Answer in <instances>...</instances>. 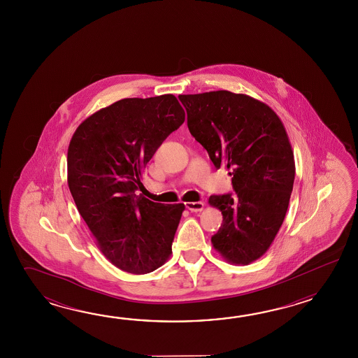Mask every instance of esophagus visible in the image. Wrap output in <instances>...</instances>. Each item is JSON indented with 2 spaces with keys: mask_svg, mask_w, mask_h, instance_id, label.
I'll use <instances>...</instances> for the list:
<instances>
[{
  "mask_svg": "<svg viewBox=\"0 0 358 358\" xmlns=\"http://www.w3.org/2000/svg\"><path fill=\"white\" fill-rule=\"evenodd\" d=\"M203 202H187L185 207L189 210L190 213H199L203 210Z\"/></svg>",
  "mask_w": 358,
  "mask_h": 358,
  "instance_id": "obj_1",
  "label": "esophagus"
}]
</instances>
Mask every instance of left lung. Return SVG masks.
I'll return each instance as SVG.
<instances>
[{
	"label": "left lung",
	"mask_w": 358,
	"mask_h": 358,
	"mask_svg": "<svg viewBox=\"0 0 358 358\" xmlns=\"http://www.w3.org/2000/svg\"><path fill=\"white\" fill-rule=\"evenodd\" d=\"M188 129L216 169L233 176L236 196H211L222 224L213 248L234 265L259 259L274 242L289 205L294 155L279 116L266 103L242 93L180 94Z\"/></svg>",
	"instance_id": "1"
}]
</instances>
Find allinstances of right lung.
Instances as JSON below:
<instances>
[{"label": "right lung", "instance_id": "add662e5", "mask_svg": "<svg viewBox=\"0 0 358 358\" xmlns=\"http://www.w3.org/2000/svg\"><path fill=\"white\" fill-rule=\"evenodd\" d=\"M185 120L173 94L124 99L87 117L68 148V184L99 251L129 274L162 266L185 208L137 196L142 170Z\"/></svg>", "mask_w": 358, "mask_h": 358}]
</instances>
